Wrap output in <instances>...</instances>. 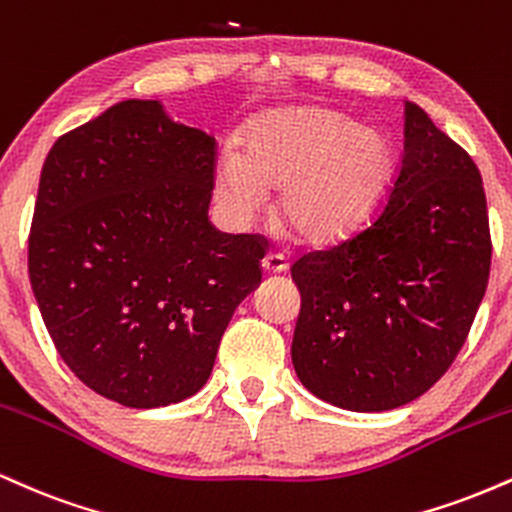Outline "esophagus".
I'll list each match as a JSON object with an SVG mask.
<instances>
[{"label": "esophagus", "mask_w": 512, "mask_h": 512, "mask_svg": "<svg viewBox=\"0 0 512 512\" xmlns=\"http://www.w3.org/2000/svg\"><path fill=\"white\" fill-rule=\"evenodd\" d=\"M262 269H264V274H281L289 269V262H286L284 255L269 252V255L262 260Z\"/></svg>", "instance_id": "esophagus-1"}]
</instances>
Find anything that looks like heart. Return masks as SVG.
<instances>
[{
    "label": "heart",
    "instance_id": "b5f03b06",
    "mask_svg": "<svg viewBox=\"0 0 512 512\" xmlns=\"http://www.w3.org/2000/svg\"><path fill=\"white\" fill-rule=\"evenodd\" d=\"M390 163V142L375 125L320 105H289L257 115L240 154L219 158L214 197L228 219L245 223L276 187V219L296 238L330 243L366 219Z\"/></svg>",
    "mask_w": 512,
    "mask_h": 512
}]
</instances>
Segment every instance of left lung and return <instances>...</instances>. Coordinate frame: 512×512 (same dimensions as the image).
<instances>
[{"mask_svg":"<svg viewBox=\"0 0 512 512\" xmlns=\"http://www.w3.org/2000/svg\"><path fill=\"white\" fill-rule=\"evenodd\" d=\"M479 168L404 101L402 166L373 221L293 264L301 313L291 358L308 392L349 411L421 397L462 349L489 284Z\"/></svg>","mask_w":512,"mask_h":512,"instance_id":"8db88e82","label":"left lung"}]
</instances>
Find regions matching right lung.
<instances>
[{
  "label": "right lung",
  "mask_w": 512,
  "mask_h": 512,
  "mask_svg": "<svg viewBox=\"0 0 512 512\" xmlns=\"http://www.w3.org/2000/svg\"><path fill=\"white\" fill-rule=\"evenodd\" d=\"M216 142L161 101H122L55 142L40 173L28 274L69 370L134 409L209 380L264 240L209 221Z\"/></svg>",
  "instance_id": "add662e5"
}]
</instances>
